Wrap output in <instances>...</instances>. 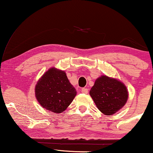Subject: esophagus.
<instances>
[{
    "label": "esophagus",
    "mask_w": 153,
    "mask_h": 153,
    "mask_svg": "<svg viewBox=\"0 0 153 153\" xmlns=\"http://www.w3.org/2000/svg\"><path fill=\"white\" fill-rule=\"evenodd\" d=\"M81 92L84 94H87L88 92V89L86 88H82L81 89Z\"/></svg>",
    "instance_id": "esophagus-1"
}]
</instances>
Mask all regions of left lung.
I'll return each mask as SVG.
<instances>
[{
    "instance_id": "obj_1",
    "label": "left lung",
    "mask_w": 153,
    "mask_h": 153,
    "mask_svg": "<svg viewBox=\"0 0 153 153\" xmlns=\"http://www.w3.org/2000/svg\"><path fill=\"white\" fill-rule=\"evenodd\" d=\"M89 94L98 109L106 116L114 114L123 108L129 97L124 83L106 75L96 79Z\"/></svg>"
}]
</instances>
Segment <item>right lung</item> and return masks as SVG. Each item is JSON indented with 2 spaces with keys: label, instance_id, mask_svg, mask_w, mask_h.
I'll return each mask as SVG.
<instances>
[{
  "label": "right lung",
  "instance_id": "add662e5",
  "mask_svg": "<svg viewBox=\"0 0 153 153\" xmlns=\"http://www.w3.org/2000/svg\"><path fill=\"white\" fill-rule=\"evenodd\" d=\"M34 91L39 103L55 114L64 111L77 94L65 72L54 67L50 68L39 79Z\"/></svg>",
  "mask_w": 153,
  "mask_h": 153
}]
</instances>
